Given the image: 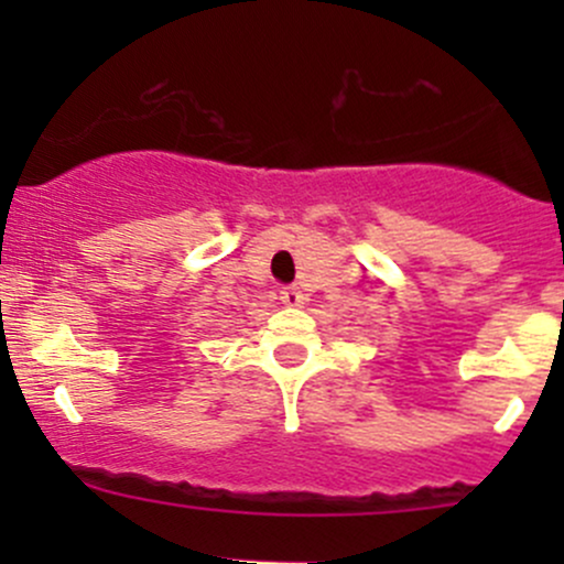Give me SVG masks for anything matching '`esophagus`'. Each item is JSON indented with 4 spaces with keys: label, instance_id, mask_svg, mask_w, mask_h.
Instances as JSON below:
<instances>
[{
    "label": "esophagus",
    "instance_id": "esophagus-1",
    "mask_svg": "<svg viewBox=\"0 0 564 564\" xmlns=\"http://www.w3.org/2000/svg\"><path fill=\"white\" fill-rule=\"evenodd\" d=\"M281 300L283 304H291V307H296V304L304 302V294L300 286H283L281 289Z\"/></svg>",
    "mask_w": 564,
    "mask_h": 564
}]
</instances>
